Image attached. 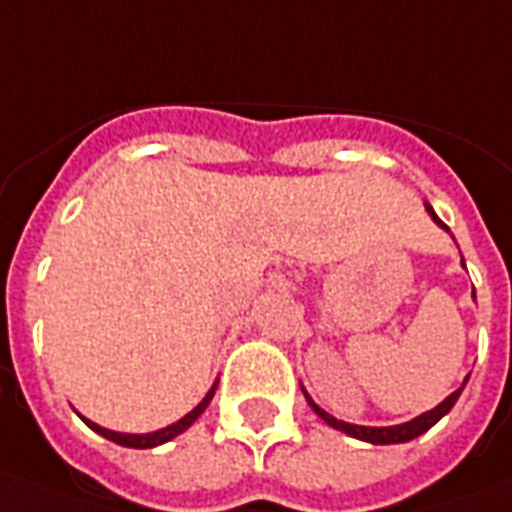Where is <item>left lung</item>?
I'll return each mask as SVG.
<instances>
[{
  "mask_svg": "<svg viewBox=\"0 0 512 512\" xmlns=\"http://www.w3.org/2000/svg\"><path fill=\"white\" fill-rule=\"evenodd\" d=\"M426 210H429L431 218H434L436 223H439V226L444 228V231H450V228L444 226L442 220L436 218V213H434V210H431V205H426ZM473 297H476V294H473ZM465 381H468V378H465ZM463 386H460V389H455V392H452L450 397H447V400L439 402V405H436L434 410H429V413L418 415V418H413V421L400 423V426H378V429H376V426H355V423L336 421L334 415H328L326 410H321V407L315 405L313 397H310V394H307L305 389H302V394H305L307 405L313 407L315 413L321 415V418L328 423V426H334V429L344 431V434H350V436H355V439H363V442H371V444H402V442H410V439H415V436H421L423 431H429L431 426H434V423L439 421V418H444V415L450 413L452 405L458 402L460 392H463Z\"/></svg>",
  "mask_w": 512,
  "mask_h": 512,
  "instance_id": "8db88e82",
  "label": "left lung"
}]
</instances>
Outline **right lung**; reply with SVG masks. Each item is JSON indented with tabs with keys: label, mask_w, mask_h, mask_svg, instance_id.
Returning a JSON list of instances; mask_svg holds the SVG:
<instances>
[{
	"label": "right lung",
	"mask_w": 512,
	"mask_h": 512,
	"mask_svg": "<svg viewBox=\"0 0 512 512\" xmlns=\"http://www.w3.org/2000/svg\"><path fill=\"white\" fill-rule=\"evenodd\" d=\"M215 389H218V381H215V384L210 386V392L205 394V400L199 402V405L194 407V410H191V413H186L184 418H181V421L170 423V426H165V429L152 431V434H120V431L102 429V426H97V423H94V421H86V418H83V415H81V418H83V423H86V426H89V429H94V431H97V434H102V436H105V439H110V442L123 444V447H134V450H149V447H157V444L170 442V439H173V436L184 434V431L189 429L191 423L197 421L199 415L205 413V407L210 405V400H213Z\"/></svg>",
	"instance_id": "add662e5"
}]
</instances>
